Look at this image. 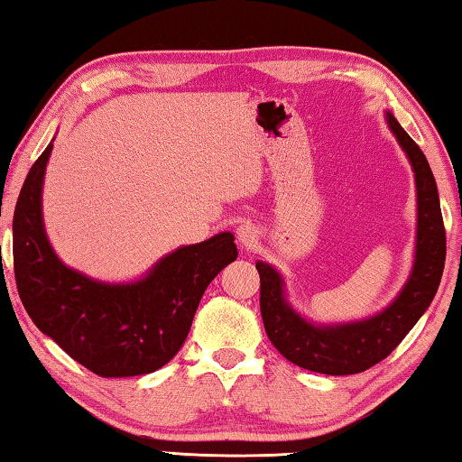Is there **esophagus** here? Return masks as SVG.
<instances>
[{"label":"esophagus","mask_w":462,"mask_h":462,"mask_svg":"<svg viewBox=\"0 0 462 462\" xmlns=\"http://www.w3.org/2000/svg\"><path fill=\"white\" fill-rule=\"evenodd\" d=\"M237 239H239L241 245L251 247V245H254V243L257 241V231H255V227H251L249 223L239 225V227H237Z\"/></svg>","instance_id":"esophagus-1"}]
</instances>
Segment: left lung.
<instances>
[{"label": "left lung", "instance_id": "left-lung-1", "mask_svg": "<svg viewBox=\"0 0 462 462\" xmlns=\"http://www.w3.org/2000/svg\"><path fill=\"white\" fill-rule=\"evenodd\" d=\"M388 125L412 162L419 193L416 261L408 283L396 301L380 316L336 328H316L303 321L283 300L282 277L257 261L259 306L265 332L287 360L298 366L346 376L376 366L402 342L439 290L447 257V231L442 223L439 190L424 152L388 112Z\"/></svg>", "mask_w": 462, "mask_h": 462}]
</instances>
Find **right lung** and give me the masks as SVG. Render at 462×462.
Masks as SVG:
<instances>
[{
    "label": "right lung",
    "mask_w": 462,
    "mask_h": 462,
    "mask_svg": "<svg viewBox=\"0 0 462 462\" xmlns=\"http://www.w3.org/2000/svg\"><path fill=\"white\" fill-rule=\"evenodd\" d=\"M51 144L33 162L14 213V273L25 311L43 334L102 378L141 376L172 360L207 285L237 257L231 233L180 247L143 282L106 285L68 269L42 223Z\"/></svg>",
    "instance_id": "1"
}]
</instances>
